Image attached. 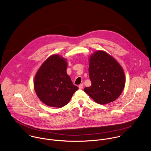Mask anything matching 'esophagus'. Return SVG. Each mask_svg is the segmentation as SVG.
Wrapping results in <instances>:
<instances>
[{"label": "esophagus", "mask_w": 151, "mask_h": 151, "mask_svg": "<svg viewBox=\"0 0 151 151\" xmlns=\"http://www.w3.org/2000/svg\"><path fill=\"white\" fill-rule=\"evenodd\" d=\"M83 88V83H82V84L79 85V89H82Z\"/></svg>", "instance_id": "1"}]
</instances>
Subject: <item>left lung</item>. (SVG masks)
Segmentation results:
<instances>
[{"label":"left lung","instance_id":"left-lung-1","mask_svg":"<svg viewBox=\"0 0 151 151\" xmlns=\"http://www.w3.org/2000/svg\"><path fill=\"white\" fill-rule=\"evenodd\" d=\"M89 73L91 85L84 91L95 102L106 104L120 96L125 86V74L119 62L106 52L97 51L91 55Z\"/></svg>","mask_w":151,"mask_h":151}]
</instances>
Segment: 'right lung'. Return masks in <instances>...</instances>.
I'll use <instances>...</instances> for the list:
<instances>
[{"label": "right lung", "instance_id": "1", "mask_svg": "<svg viewBox=\"0 0 151 151\" xmlns=\"http://www.w3.org/2000/svg\"><path fill=\"white\" fill-rule=\"evenodd\" d=\"M67 66L65 59L52 55L45 60L35 76V93L39 99L50 107H63L78 90L66 73Z\"/></svg>", "mask_w": 151, "mask_h": 151}]
</instances>
